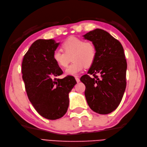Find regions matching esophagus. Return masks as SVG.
Wrapping results in <instances>:
<instances>
[{
	"instance_id": "esophagus-1",
	"label": "esophagus",
	"mask_w": 147,
	"mask_h": 147,
	"mask_svg": "<svg viewBox=\"0 0 147 147\" xmlns=\"http://www.w3.org/2000/svg\"><path fill=\"white\" fill-rule=\"evenodd\" d=\"M75 80H76V81H77V83L80 82V79H79V78H78V77H75Z\"/></svg>"
}]
</instances>
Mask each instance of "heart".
Masks as SVG:
<instances>
[{
	"instance_id": "1",
	"label": "heart",
	"mask_w": 147,
	"mask_h": 147,
	"mask_svg": "<svg viewBox=\"0 0 147 147\" xmlns=\"http://www.w3.org/2000/svg\"><path fill=\"white\" fill-rule=\"evenodd\" d=\"M62 51L56 50L53 54V59L60 67H65L70 61L73 63L65 70V74L76 76L83 70L84 67L91 66L96 58V51L91 43L85 42L83 40L70 37L62 45Z\"/></svg>"
}]
</instances>
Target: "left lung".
Wrapping results in <instances>:
<instances>
[{
	"label": "left lung",
	"mask_w": 147,
	"mask_h": 147,
	"mask_svg": "<svg viewBox=\"0 0 147 147\" xmlns=\"http://www.w3.org/2000/svg\"><path fill=\"white\" fill-rule=\"evenodd\" d=\"M92 42L96 51L94 63L80 80L86 86L89 107L101 115L112 112L121 102L126 87L127 63L123 46L107 31L96 29L83 35ZM100 74V78L96 75Z\"/></svg>",
	"instance_id": "8db88e82"
}]
</instances>
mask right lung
<instances>
[{
	"instance_id": "add662e5",
	"label": "right lung",
	"mask_w": 147,
	"mask_h": 147,
	"mask_svg": "<svg viewBox=\"0 0 147 147\" xmlns=\"http://www.w3.org/2000/svg\"><path fill=\"white\" fill-rule=\"evenodd\" d=\"M59 44L53 39H38L31 45L22 63L23 80L30 102L42 117L51 120L65 114L69 94L77 84L72 76L56 78L63 73L53 59Z\"/></svg>"
}]
</instances>
